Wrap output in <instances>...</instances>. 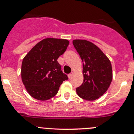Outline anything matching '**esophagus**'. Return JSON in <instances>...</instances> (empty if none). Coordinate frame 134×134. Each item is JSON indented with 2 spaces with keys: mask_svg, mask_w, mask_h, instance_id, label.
Masks as SVG:
<instances>
[{
  "mask_svg": "<svg viewBox=\"0 0 134 134\" xmlns=\"http://www.w3.org/2000/svg\"><path fill=\"white\" fill-rule=\"evenodd\" d=\"M72 75H73V72H71V73H70V74H68V77L69 79H70L72 77Z\"/></svg>",
  "mask_w": 134,
  "mask_h": 134,
  "instance_id": "34e87169",
  "label": "esophagus"
}]
</instances>
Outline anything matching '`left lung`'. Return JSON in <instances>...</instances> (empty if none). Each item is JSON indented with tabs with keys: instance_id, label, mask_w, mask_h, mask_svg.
Instances as JSON below:
<instances>
[{
	"instance_id": "1",
	"label": "left lung",
	"mask_w": 134,
	"mask_h": 134,
	"mask_svg": "<svg viewBox=\"0 0 134 134\" xmlns=\"http://www.w3.org/2000/svg\"><path fill=\"white\" fill-rule=\"evenodd\" d=\"M72 43L83 61V82L76 92L83 99L95 100L104 95L112 81L111 62L90 41L76 39Z\"/></svg>"
}]
</instances>
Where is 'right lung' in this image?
<instances>
[{
    "mask_svg": "<svg viewBox=\"0 0 134 134\" xmlns=\"http://www.w3.org/2000/svg\"><path fill=\"white\" fill-rule=\"evenodd\" d=\"M66 39L47 38L38 42L23 58L21 79L28 93L39 100H46L58 93L68 77L57 61L67 49Z\"/></svg>",
    "mask_w": 134,
    "mask_h": 134,
    "instance_id": "obj_1",
    "label": "right lung"
}]
</instances>
